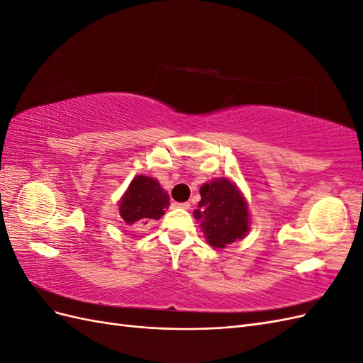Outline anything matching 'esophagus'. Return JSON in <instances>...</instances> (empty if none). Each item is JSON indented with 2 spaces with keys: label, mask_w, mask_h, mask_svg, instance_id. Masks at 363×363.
<instances>
[{
  "label": "esophagus",
  "mask_w": 363,
  "mask_h": 363,
  "mask_svg": "<svg viewBox=\"0 0 363 363\" xmlns=\"http://www.w3.org/2000/svg\"><path fill=\"white\" fill-rule=\"evenodd\" d=\"M172 207H179V208H184V211H188L191 208V204L186 201V203H172Z\"/></svg>",
  "instance_id": "1"
}]
</instances>
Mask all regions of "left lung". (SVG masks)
Segmentation results:
<instances>
[{"label": "left lung", "instance_id": "obj_1", "mask_svg": "<svg viewBox=\"0 0 363 363\" xmlns=\"http://www.w3.org/2000/svg\"><path fill=\"white\" fill-rule=\"evenodd\" d=\"M201 201L194 211L196 221H201L204 238L215 248H224L244 239L250 230L248 204L238 186L228 179H215L200 189Z\"/></svg>", "mask_w": 363, "mask_h": 363}]
</instances>
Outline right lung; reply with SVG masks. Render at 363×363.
Segmentation results:
<instances>
[{"label": "right lung", "instance_id": "add662e5", "mask_svg": "<svg viewBox=\"0 0 363 363\" xmlns=\"http://www.w3.org/2000/svg\"><path fill=\"white\" fill-rule=\"evenodd\" d=\"M169 206V196L157 180L147 175H136L119 200V215L128 225L147 224L160 219Z\"/></svg>", "mask_w": 363, "mask_h": 363}]
</instances>
